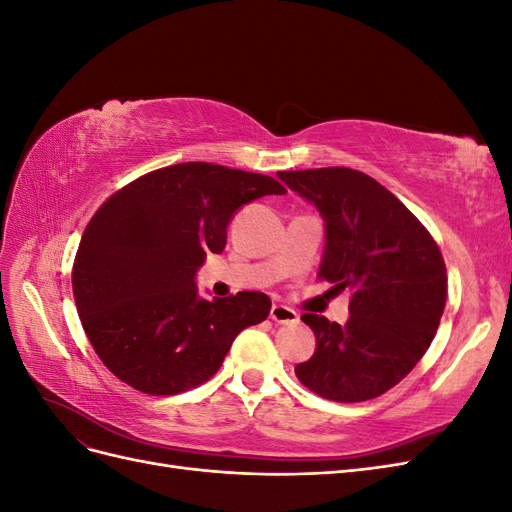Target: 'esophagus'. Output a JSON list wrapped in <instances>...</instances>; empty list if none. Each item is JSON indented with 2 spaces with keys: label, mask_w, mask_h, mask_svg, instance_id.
<instances>
[{
  "label": "esophagus",
  "mask_w": 512,
  "mask_h": 512,
  "mask_svg": "<svg viewBox=\"0 0 512 512\" xmlns=\"http://www.w3.org/2000/svg\"><path fill=\"white\" fill-rule=\"evenodd\" d=\"M269 318L277 324H297L299 322V314L286 305H273L269 312Z\"/></svg>",
  "instance_id": "34e87169"
}]
</instances>
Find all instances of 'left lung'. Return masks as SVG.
Masks as SVG:
<instances>
[{
  "instance_id": "1",
  "label": "left lung",
  "mask_w": 512,
  "mask_h": 512,
  "mask_svg": "<svg viewBox=\"0 0 512 512\" xmlns=\"http://www.w3.org/2000/svg\"><path fill=\"white\" fill-rule=\"evenodd\" d=\"M324 220L318 275L350 290L346 324L303 314L316 335L294 374L320 397L365 401L404 380L423 359L446 305L436 241L399 198L352 168L277 173Z\"/></svg>"
}]
</instances>
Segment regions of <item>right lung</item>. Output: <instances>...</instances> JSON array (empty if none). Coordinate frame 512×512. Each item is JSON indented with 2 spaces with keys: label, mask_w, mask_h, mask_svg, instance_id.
I'll list each match as a JSON object with an SVG mask.
<instances>
[{
  "label": "right lung",
  "mask_w": 512,
  "mask_h": 512,
  "mask_svg": "<svg viewBox=\"0 0 512 512\" xmlns=\"http://www.w3.org/2000/svg\"><path fill=\"white\" fill-rule=\"evenodd\" d=\"M269 194L286 190L267 175L185 162L132 181L96 211L72 290L91 346L119 380L149 395L194 389L245 327L269 316L265 292L209 301L196 288L235 213Z\"/></svg>",
  "instance_id": "1"
}]
</instances>
